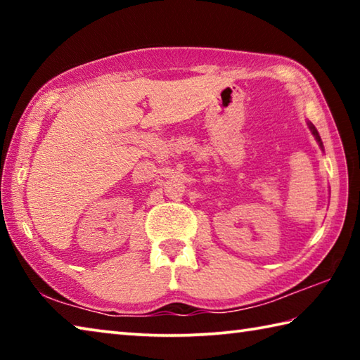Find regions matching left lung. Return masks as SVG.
<instances>
[{"instance_id": "obj_1", "label": "left lung", "mask_w": 360, "mask_h": 360, "mask_svg": "<svg viewBox=\"0 0 360 360\" xmlns=\"http://www.w3.org/2000/svg\"><path fill=\"white\" fill-rule=\"evenodd\" d=\"M308 127H309V130H311V133H313V136L316 138V141H318V144H319V148L324 150V146H322V141H321V136H319V133H318V130H316V127L311 124V122H308Z\"/></svg>"}]
</instances>
